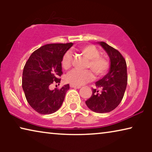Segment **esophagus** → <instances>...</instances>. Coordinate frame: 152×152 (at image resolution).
Returning <instances> with one entry per match:
<instances>
[{"label":"esophagus","instance_id":"34e87169","mask_svg":"<svg viewBox=\"0 0 152 152\" xmlns=\"http://www.w3.org/2000/svg\"><path fill=\"white\" fill-rule=\"evenodd\" d=\"M70 86L71 87V88H81L80 86H75V85H74V84H70Z\"/></svg>","mask_w":152,"mask_h":152}]
</instances>
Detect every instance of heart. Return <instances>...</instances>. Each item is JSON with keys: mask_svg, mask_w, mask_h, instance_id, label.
I'll return each instance as SVG.
<instances>
[{"mask_svg": "<svg viewBox=\"0 0 152 152\" xmlns=\"http://www.w3.org/2000/svg\"><path fill=\"white\" fill-rule=\"evenodd\" d=\"M82 53L88 59L86 68H89L94 72L97 77H102L107 73L109 69V60L104 57L100 56L99 50L93 45H86L80 48ZM72 55L70 51L64 54L61 59V66L64 69L68 70L71 67ZM93 79V73L90 70H73L68 73L66 80L71 84L81 86L91 82Z\"/></svg>", "mask_w": 152, "mask_h": 152, "instance_id": "b5f03b06", "label": "heart"}]
</instances>
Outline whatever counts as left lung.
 Segmentation results:
<instances>
[{
    "label": "left lung",
    "mask_w": 152,
    "mask_h": 152,
    "mask_svg": "<svg viewBox=\"0 0 152 152\" xmlns=\"http://www.w3.org/2000/svg\"><path fill=\"white\" fill-rule=\"evenodd\" d=\"M110 58L109 71L95 82L97 88H92L91 97L86 104L95 113L113 111L121 102L127 84V70L124 58L117 50L103 41L98 42Z\"/></svg>",
    "instance_id": "obj_1"
}]
</instances>
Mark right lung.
Masks as SVG:
<instances>
[{
	"mask_svg": "<svg viewBox=\"0 0 152 152\" xmlns=\"http://www.w3.org/2000/svg\"><path fill=\"white\" fill-rule=\"evenodd\" d=\"M72 43H51L33 52L23 71L22 87L26 99L33 109L40 114L55 113L61 107L70 88L66 84L60 89L50 90V85L60 83L61 59Z\"/></svg>",
	"mask_w": 152,
	"mask_h": 152,
	"instance_id": "obj_1",
	"label": "right lung"
}]
</instances>
